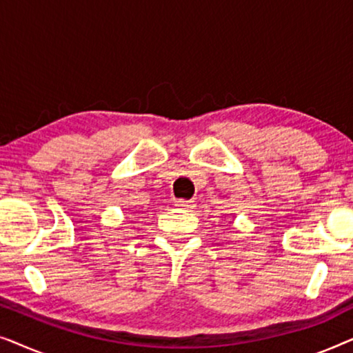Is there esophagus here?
<instances>
[{"instance_id": "obj_1", "label": "esophagus", "mask_w": 353, "mask_h": 353, "mask_svg": "<svg viewBox=\"0 0 353 353\" xmlns=\"http://www.w3.org/2000/svg\"><path fill=\"white\" fill-rule=\"evenodd\" d=\"M175 205L178 207V209H183V210H191V209H194V207H196L194 201H185V199L175 201Z\"/></svg>"}]
</instances>
